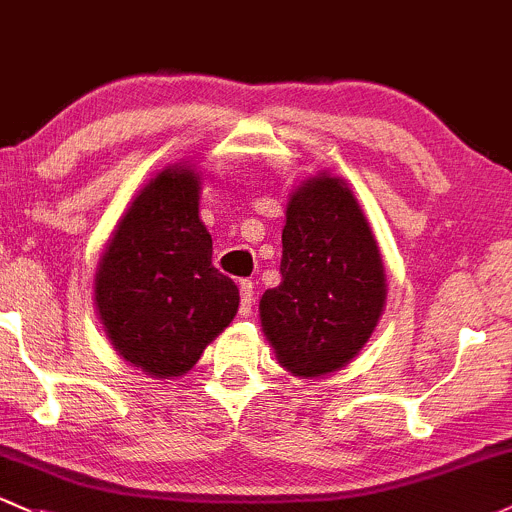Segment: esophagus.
<instances>
[{"label": "esophagus", "mask_w": 512, "mask_h": 512, "mask_svg": "<svg viewBox=\"0 0 512 512\" xmlns=\"http://www.w3.org/2000/svg\"><path fill=\"white\" fill-rule=\"evenodd\" d=\"M239 293H241V315H251V307H254V283L251 280H241L239 283Z\"/></svg>", "instance_id": "esophagus-1"}]
</instances>
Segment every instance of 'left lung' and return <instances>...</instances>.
Returning a JSON list of instances; mask_svg holds the SVG:
<instances>
[{
	"mask_svg": "<svg viewBox=\"0 0 512 512\" xmlns=\"http://www.w3.org/2000/svg\"><path fill=\"white\" fill-rule=\"evenodd\" d=\"M280 273L261 298L278 364L322 376L354 359L383 312L386 276L364 212L339 178L320 175L293 192Z\"/></svg>",
	"mask_w": 512,
	"mask_h": 512,
	"instance_id": "8db88e82",
	"label": "left lung"
}]
</instances>
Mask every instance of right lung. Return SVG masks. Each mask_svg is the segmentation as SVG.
<instances>
[{
	"label": "right lung",
	"mask_w": 512,
	"mask_h": 512,
	"mask_svg": "<svg viewBox=\"0 0 512 512\" xmlns=\"http://www.w3.org/2000/svg\"><path fill=\"white\" fill-rule=\"evenodd\" d=\"M197 192L190 168L153 178L119 222L95 278L114 349L158 378L190 371L239 310V288L212 266Z\"/></svg>",
	"instance_id": "1"
}]
</instances>
